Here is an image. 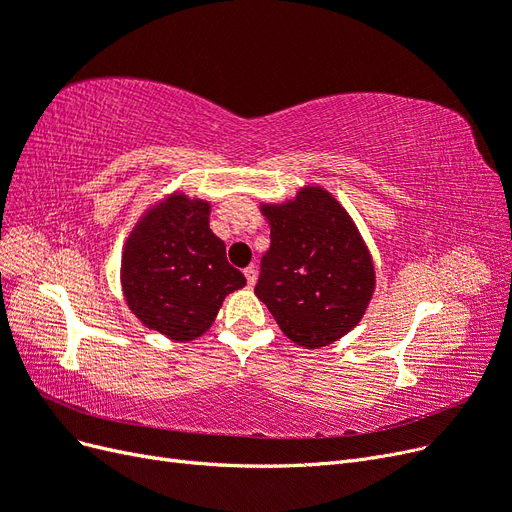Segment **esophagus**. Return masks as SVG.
<instances>
[{"mask_svg": "<svg viewBox=\"0 0 512 512\" xmlns=\"http://www.w3.org/2000/svg\"><path fill=\"white\" fill-rule=\"evenodd\" d=\"M243 273H245V280H247V284L254 286V284H256V277H258L256 267H245V269H243Z\"/></svg>", "mask_w": 512, "mask_h": 512, "instance_id": "34e87169", "label": "esophagus"}]
</instances>
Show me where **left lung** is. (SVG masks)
I'll use <instances>...</instances> for the list:
<instances>
[{"label": "left lung", "instance_id": "8db88e82", "mask_svg": "<svg viewBox=\"0 0 512 512\" xmlns=\"http://www.w3.org/2000/svg\"><path fill=\"white\" fill-rule=\"evenodd\" d=\"M271 245L260 258L256 297L286 337L305 348L337 342L365 314L374 262L346 209L322 188L284 205H262Z\"/></svg>", "mask_w": 512, "mask_h": 512}]
</instances>
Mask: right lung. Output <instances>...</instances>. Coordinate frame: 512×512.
<instances>
[{"mask_svg": "<svg viewBox=\"0 0 512 512\" xmlns=\"http://www.w3.org/2000/svg\"><path fill=\"white\" fill-rule=\"evenodd\" d=\"M128 305L145 327L188 342L203 335L226 294L245 286L209 228V203L173 194L130 235L121 260Z\"/></svg>", "mask_w": 512, "mask_h": 512, "instance_id": "right-lung-1", "label": "right lung"}]
</instances>
